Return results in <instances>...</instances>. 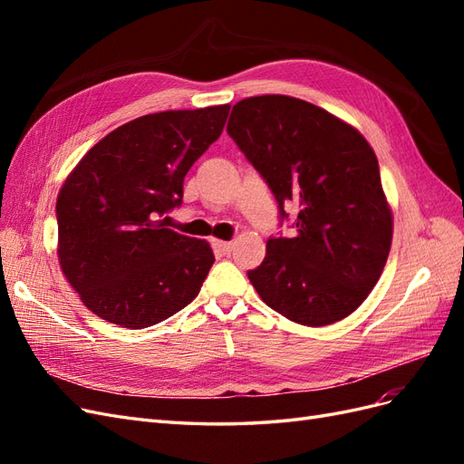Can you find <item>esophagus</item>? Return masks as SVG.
I'll return each instance as SVG.
<instances>
[{"label":"esophagus","instance_id":"obj_1","mask_svg":"<svg viewBox=\"0 0 464 464\" xmlns=\"http://www.w3.org/2000/svg\"><path fill=\"white\" fill-rule=\"evenodd\" d=\"M213 247H215L217 251H220V254L227 256V254H230V251H232L234 244H232V242H224V240H215V242H213Z\"/></svg>","mask_w":464,"mask_h":464}]
</instances>
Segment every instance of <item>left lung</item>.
<instances>
[{
	"instance_id": "8db88e82",
	"label": "left lung",
	"mask_w": 464,
	"mask_h": 464,
	"mask_svg": "<svg viewBox=\"0 0 464 464\" xmlns=\"http://www.w3.org/2000/svg\"><path fill=\"white\" fill-rule=\"evenodd\" d=\"M227 131L273 191L280 222L285 205L298 207L296 236H271L249 283L300 325L344 319L377 285L392 237L370 143L327 110L285 94L240 101Z\"/></svg>"
}]
</instances>
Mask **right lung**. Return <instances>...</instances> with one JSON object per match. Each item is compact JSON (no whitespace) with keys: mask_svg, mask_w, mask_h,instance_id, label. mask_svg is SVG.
<instances>
[{"mask_svg":"<svg viewBox=\"0 0 464 464\" xmlns=\"http://www.w3.org/2000/svg\"><path fill=\"white\" fill-rule=\"evenodd\" d=\"M230 104L141 116L98 141L67 176L55 203L58 257L89 310L145 329L198 296L213 249L162 217L181 205L184 178L213 145Z\"/></svg>","mask_w":464,"mask_h":464,"instance_id":"right-lung-1","label":"right lung"}]
</instances>
